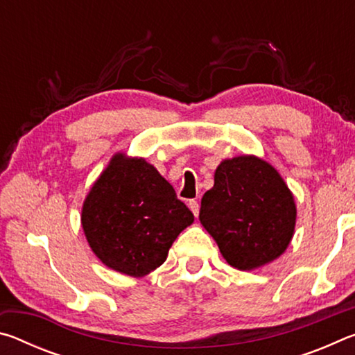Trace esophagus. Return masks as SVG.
Returning <instances> with one entry per match:
<instances>
[{"label":"esophagus","mask_w":355,"mask_h":355,"mask_svg":"<svg viewBox=\"0 0 355 355\" xmlns=\"http://www.w3.org/2000/svg\"><path fill=\"white\" fill-rule=\"evenodd\" d=\"M189 208H191V211L194 213V216L197 218V216H199V209H200V207H199V202L197 200H189Z\"/></svg>","instance_id":"34e87169"}]
</instances>
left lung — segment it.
<instances>
[{"label":"left lung","instance_id":"8db88e82","mask_svg":"<svg viewBox=\"0 0 355 355\" xmlns=\"http://www.w3.org/2000/svg\"><path fill=\"white\" fill-rule=\"evenodd\" d=\"M199 219L230 266L250 271L286 250L296 203L284 178L254 155L224 159L202 197Z\"/></svg>","mask_w":355,"mask_h":355}]
</instances>
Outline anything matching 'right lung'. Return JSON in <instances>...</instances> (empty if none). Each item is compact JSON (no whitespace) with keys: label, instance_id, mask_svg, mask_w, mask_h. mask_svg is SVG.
<instances>
[{"label":"right lung","instance_id":"right-lung-1","mask_svg":"<svg viewBox=\"0 0 355 355\" xmlns=\"http://www.w3.org/2000/svg\"><path fill=\"white\" fill-rule=\"evenodd\" d=\"M194 214L144 158L112 156L81 211L84 235L107 268L144 277L166 261Z\"/></svg>","mask_w":355,"mask_h":355}]
</instances>
